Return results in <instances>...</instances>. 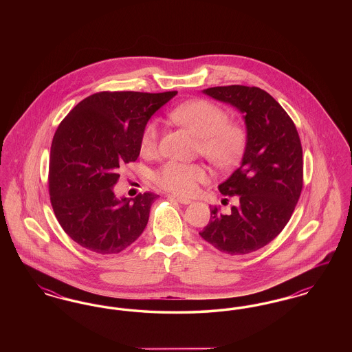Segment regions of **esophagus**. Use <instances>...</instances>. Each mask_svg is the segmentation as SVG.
<instances>
[{
	"label": "esophagus",
	"instance_id": "1",
	"mask_svg": "<svg viewBox=\"0 0 352 352\" xmlns=\"http://www.w3.org/2000/svg\"><path fill=\"white\" fill-rule=\"evenodd\" d=\"M168 198L170 201H178V203H181V204H190V203H191L190 199H187V198H182V197H178V195H168Z\"/></svg>",
	"mask_w": 352,
	"mask_h": 352
}]
</instances>
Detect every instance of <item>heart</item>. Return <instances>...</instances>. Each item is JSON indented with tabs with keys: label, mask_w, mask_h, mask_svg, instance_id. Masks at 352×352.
<instances>
[{
	"label": "heart",
	"mask_w": 352,
	"mask_h": 352,
	"mask_svg": "<svg viewBox=\"0 0 352 352\" xmlns=\"http://www.w3.org/2000/svg\"><path fill=\"white\" fill-rule=\"evenodd\" d=\"M170 118L199 138L201 155L215 168H234L241 160L248 132L244 125L230 122L228 113L208 100L184 102L170 112ZM160 141L157 121L146 122L141 133V151L154 153ZM207 181V171L199 164H182L168 161L154 173V182L160 187L178 195H192L199 184Z\"/></svg>",
	"instance_id": "heart-1"
}]
</instances>
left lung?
<instances>
[{
	"instance_id": "8db88e82",
	"label": "left lung",
	"mask_w": 352,
	"mask_h": 352,
	"mask_svg": "<svg viewBox=\"0 0 352 352\" xmlns=\"http://www.w3.org/2000/svg\"><path fill=\"white\" fill-rule=\"evenodd\" d=\"M203 94L244 115L248 142L241 165L219 184L237 203L228 214L211 207L199 234L220 252L247 254L280 234L296 208L303 184L301 140L284 108L258 87H212Z\"/></svg>"
}]
</instances>
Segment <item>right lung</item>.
Masks as SVG:
<instances>
[{
  "instance_id": "right-lung-1",
  "label": "right lung",
  "mask_w": 352,
  "mask_h": 352,
  "mask_svg": "<svg viewBox=\"0 0 352 352\" xmlns=\"http://www.w3.org/2000/svg\"><path fill=\"white\" fill-rule=\"evenodd\" d=\"M177 91L98 92L80 101L52 138L49 192L54 214L80 247L99 254L124 251L144 232L157 194L118 199V168L134 162L149 118Z\"/></svg>"
}]
</instances>
